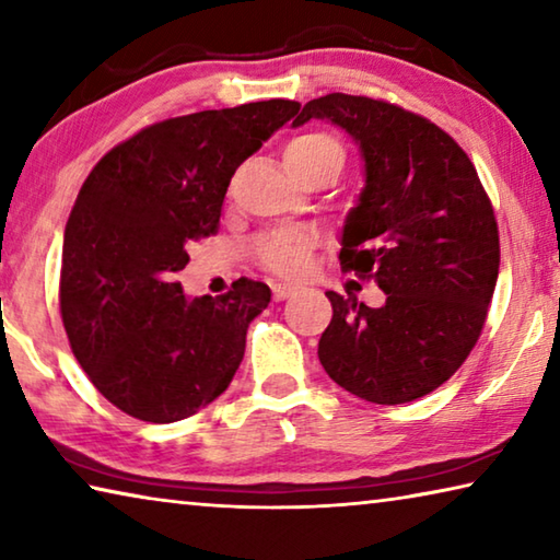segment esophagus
<instances>
[{"label":"esophagus","instance_id":"1","mask_svg":"<svg viewBox=\"0 0 560 560\" xmlns=\"http://www.w3.org/2000/svg\"><path fill=\"white\" fill-rule=\"evenodd\" d=\"M271 291H273V299L283 301V299L293 296V291H296V287H293V283H273Z\"/></svg>","mask_w":560,"mask_h":560}]
</instances>
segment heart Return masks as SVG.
Wrapping results in <instances>:
<instances>
[{
    "instance_id": "b5f03b06",
    "label": "heart",
    "mask_w": 560,
    "mask_h": 560,
    "mask_svg": "<svg viewBox=\"0 0 560 560\" xmlns=\"http://www.w3.org/2000/svg\"><path fill=\"white\" fill-rule=\"evenodd\" d=\"M283 160H287L293 177L308 175L311 170L324 165H343V148L328 132H303L289 140L283 148ZM314 249V236L301 230H281L261 236L257 242V259L261 267H267L281 277H299L306 269L308 254Z\"/></svg>"
}]
</instances>
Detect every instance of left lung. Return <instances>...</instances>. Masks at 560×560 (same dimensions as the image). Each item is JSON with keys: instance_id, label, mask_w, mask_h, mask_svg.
I'll list each match as a JSON object with an SVG mask.
<instances>
[{"instance_id": "8db88e82", "label": "left lung", "mask_w": 560, "mask_h": 560, "mask_svg": "<svg viewBox=\"0 0 560 560\" xmlns=\"http://www.w3.org/2000/svg\"><path fill=\"white\" fill-rule=\"evenodd\" d=\"M311 118L348 132L365 185L340 232V267L385 291L381 308L326 291L318 340L330 381L377 405H402L450 381L485 328L499 277L494 210L467 153L442 128L385 101L328 93Z\"/></svg>"}]
</instances>
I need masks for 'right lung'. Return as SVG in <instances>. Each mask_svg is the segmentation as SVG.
<instances>
[{
  "instance_id": "1",
  "label": "right lung",
  "mask_w": 560,
  "mask_h": 560,
  "mask_svg": "<svg viewBox=\"0 0 560 560\" xmlns=\"http://www.w3.org/2000/svg\"><path fill=\"white\" fill-rule=\"evenodd\" d=\"M296 101L200 110L140 130L98 160L66 224L61 316L73 355L118 410L185 420L230 387L246 328L271 301L240 279L224 296H185L187 246L217 232L230 179Z\"/></svg>"
}]
</instances>
